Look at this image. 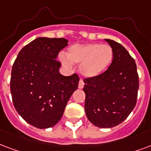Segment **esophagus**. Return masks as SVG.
<instances>
[{
	"label": "esophagus",
	"mask_w": 151,
	"mask_h": 151,
	"mask_svg": "<svg viewBox=\"0 0 151 151\" xmlns=\"http://www.w3.org/2000/svg\"><path fill=\"white\" fill-rule=\"evenodd\" d=\"M83 87H84V81H83L82 79H80L78 83V88L79 89H82Z\"/></svg>",
	"instance_id": "obj_1"
}]
</instances>
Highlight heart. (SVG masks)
I'll list each match as a JSON object with an SVG mask.
<instances>
[{"label": "heart", "instance_id": "heart-1", "mask_svg": "<svg viewBox=\"0 0 151 151\" xmlns=\"http://www.w3.org/2000/svg\"><path fill=\"white\" fill-rule=\"evenodd\" d=\"M114 59V50L109 45L99 43L74 45L68 50L67 58L61 56V61L66 67L81 64L80 71L86 78L100 75L110 66Z\"/></svg>", "mask_w": 151, "mask_h": 151}]
</instances>
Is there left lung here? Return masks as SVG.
<instances>
[{"instance_id": "1", "label": "left lung", "mask_w": 151, "mask_h": 151, "mask_svg": "<svg viewBox=\"0 0 151 151\" xmlns=\"http://www.w3.org/2000/svg\"><path fill=\"white\" fill-rule=\"evenodd\" d=\"M114 59L100 75L84 79L85 110L91 123L111 128L126 120L134 108L139 86L134 59L118 42L106 39Z\"/></svg>"}]
</instances>
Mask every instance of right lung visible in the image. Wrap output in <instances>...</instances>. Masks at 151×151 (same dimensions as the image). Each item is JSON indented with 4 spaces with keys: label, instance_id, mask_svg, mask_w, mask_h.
Segmentation results:
<instances>
[{
    "label": "right lung",
    "instance_id": "1",
    "mask_svg": "<svg viewBox=\"0 0 151 151\" xmlns=\"http://www.w3.org/2000/svg\"><path fill=\"white\" fill-rule=\"evenodd\" d=\"M65 38L38 37L22 49L12 67L13 106L24 121L39 129L55 126L78 87L77 73L63 76L57 60L68 45Z\"/></svg>",
    "mask_w": 151,
    "mask_h": 151
}]
</instances>
